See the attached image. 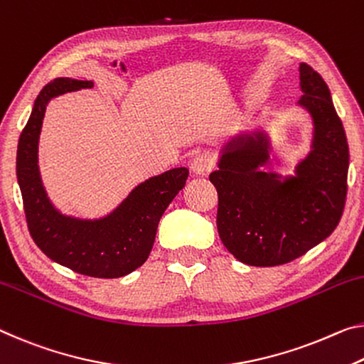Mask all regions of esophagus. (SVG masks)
Instances as JSON below:
<instances>
[{"label":"esophagus","instance_id":"obj_1","mask_svg":"<svg viewBox=\"0 0 364 364\" xmlns=\"http://www.w3.org/2000/svg\"><path fill=\"white\" fill-rule=\"evenodd\" d=\"M212 166H213V159L212 155L207 152L196 155L191 161V171L194 175H207V173L212 170Z\"/></svg>","mask_w":364,"mask_h":364}]
</instances>
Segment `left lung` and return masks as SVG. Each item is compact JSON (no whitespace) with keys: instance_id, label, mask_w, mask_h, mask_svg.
Returning <instances> with one entry per match:
<instances>
[{"instance_id":"8db88e82","label":"left lung","mask_w":364,"mask_h":364,"mask_svg":"<svg viewBox=\"0 0 364 364\" xmlns=\"http://www.w3.org/2000/svg\"><path fill=\"white\" fill-rule=\"evenodd\" d=\"M298 100L314 121L313 146L282 180L261 170L269 161L264 132L241 134L227 144L209 180L218 193L217 228L222 243L247 265L272 267L324 241L340 222L347 199L348 144L324 79L299 65Z\"/></svg>"}]
</instances>
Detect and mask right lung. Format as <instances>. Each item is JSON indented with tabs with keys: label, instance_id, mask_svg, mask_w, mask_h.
I'll use <instances>...</instances> for the list:
<instances>
[{
	"label": "right lung",
	"instance_id": "obj_1",
	"mask_svg": "<svg viewBox=\"0 0 364 364\" xmlns=\"http://www.w3.org/2000/svg\"><path fill=\"white\" fill-rule=\"evenodd\" d=\"M92 80L58 77L40 92L17 144L16 173L28 232L51 261L74 272L118 279L147 261L166 207L186 184L184 166L152 176L132 189L109 215L82 220L63 215L50 203L37 165L38 136L48 102L66 92L92 87Z\"/></svg>",
	"mask_w": 364,
	"mask_h": 364
}]
</instances>
